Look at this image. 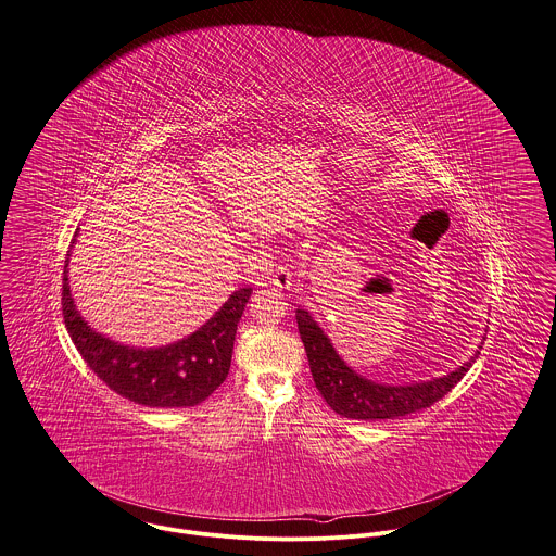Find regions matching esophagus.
Masks as SVG:
<instances>
[{
  "instance_id": "obj_1",
  "label": "esophagus",
  "mask_w": 556,
  "mask_h": 556,
  "mask_svg": "<svg viewBox=\"0 0 556 556\" xmlns=\"http://www.w3.org/2000/svg\"><path fill=\"white\" fill-rule=\"evenodd\" d=\"M292 281H294V279H292V270H290L288 266H277L275 273L270 275V283H273L275 288H281V290L290 288Z\"/></svg>"
}]
</instances>
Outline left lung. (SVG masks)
<instances>
[{
	"label": "left lung",
	"instance_id": "left-lung-1",
	"mask_svg": "<svg viewBox=\"0 0 556 556\" xmlns=\"http://www.w3.org/2000/svg\"><path fill=\"white\" fill-rule=\"evenodd\" d=\"M299 333L305 343L309 369L320 395L337 415L361 421L397 419L410 413L430 408L464 378L475 363L479 350L470 361L459 365L455 371L413 384H380L363 378L337 354L331 339L318 327L309 312L296 309ZM481 348V345H479Z\"/></svg>",
	"mask_w": 556,
	"mask_h": 556
}]
</instances>
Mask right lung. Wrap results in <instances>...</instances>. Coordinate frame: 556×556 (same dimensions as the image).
Here are the masks:
<instances>
[{
    "label": "right lung",
    "mask_w": 556,
    "mask_h": 556,
    "mask_svg": "<svg viewBox=\"0 0 556 556\" xmlns=\"http://www.w3.org/2000/svg\"><path fill=\"white\" fill-rule=\"evenodd\" d=\"M251 292V288L231 292L204 327L180 341L161 348H132L97 333L81 318L71 294L66 260L62 314L88 367L117 395L150 408H187L202 404L227 378L236 327Z\"/></svg>",
    "instance_id": "right-lung-1"
}]
</instances>
